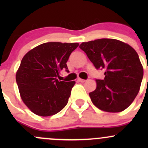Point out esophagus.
Segmentation results:
<instances>
[{
    "label": "esophagus",
    "mask_w": 148,
    "mask_h": 148,
    "mask_svg": "<svg viewBox=\"0 0 148 148\" xmlns=\"http://www.w3.org/2000/svg\"><path fill=\"white\" fill-rule=\"evenodd\" d=\"M77 80H78V82H86V80L83 79H81V78H79Z\"/></svg>",
    "instance_id": "1"
}]
</instances>
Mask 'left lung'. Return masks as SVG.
I'll return each mask as SVG.
<instances>
[{
  "mask_svg": "<svg viewBox=\"0 0 148 148\" xmlns=\"http://www.w3.org/2000/svg\"><path fill=\"white\" fill-rule=\"evenodd\" d=\"M79 48L97 69L105 70L104 79H96V89L89 93L92 103L107 112H120L127 108L138 95L143 77L136 51L113 38L83 42Z\"/></svg>",
  "mask_w": 148,
  "mask_h": 148,
  "instance_id": "obj_1",
  "label": "left lung"
}]
</instances>
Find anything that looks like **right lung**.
<instances>
[{
  "label": "right lung",
  "mask_w": 148,
  "mask_h": 148,
  "mask_svg": "<svg viewBox=\"0 0 148 148\" xmlns=\"http://www.w3.org/2000/svg\"><path fill=\"white\" fill-rule=\"evenodd\" d=\"M78 43L48 42L26 53L16 71L21 98L34 114L48 117L66 105L75 82L59 81L60 71H69L66 62Z\"/></svg>",
  "instance_id": "1"
}]
</instances>
